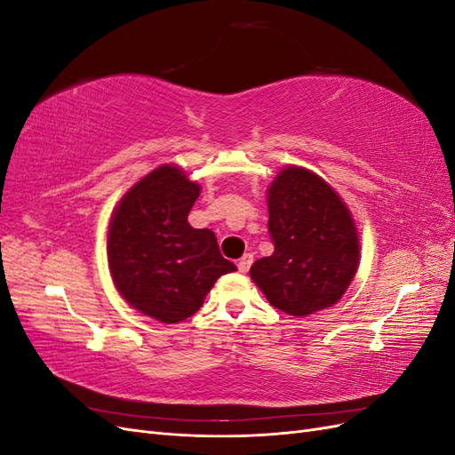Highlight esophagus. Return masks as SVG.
<instances>
[{
	"label": "esophagus",
	"mask_w": 455,
	"mask_h": 455,
	"mask_svg": "<svg viewBox=\"0 0 455 455\" xmlns=\"http://www.w3.org/2000/svg\"><path fill=\"white\" fill-rule=\"evenodd\" d=\"M252 261H254V256L249 252V254H244L239 261H237V267H239V271L241 273H246L251 269V266H252Z\"/></svg>",
	"instance_id": "1"
}]
</instances>
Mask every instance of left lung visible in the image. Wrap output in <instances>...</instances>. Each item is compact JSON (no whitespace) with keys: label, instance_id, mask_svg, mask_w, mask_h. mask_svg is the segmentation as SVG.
Here are the masks:
<instances>
[{"label":"left lung","instance_id":"obj_1","mask_svg":"<svg viewBox=\"0 0 455 455\" xmlns=\"http://www.w3.org/2000/svg\"><path fill=\"white\" fill-rule=\"evenodd\" d=\"M271 256L256 259L251 279L286 315L332 307L361 261V239L349 206L309 169L288 164L267 188Z\"/></svg>","mask_w":455,"mask_h":455}]
</instances>
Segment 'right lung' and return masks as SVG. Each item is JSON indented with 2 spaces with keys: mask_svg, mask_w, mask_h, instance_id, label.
I'll use <instances>...</instances> for the list:
<instances>
[{
  "mask_svg": "<svg viewBox=\"0 0 455 455\" xmlns=\"http://www.w3.org/2000/svg\"><path fill=\"white\" fill-rule=\"evenodd\" d=\"M199 194L201 186L178 164H161L121 197L109 218L106 252L117 292L164 324L186 321L222 275L237 271L220 254L211 229L188 222Z\"/></svg>",
  "mask_w": 455,
  "mask_h": 455,
  "instance_id": "add662e5",
  "label": "right lung"
}]
</instances>
